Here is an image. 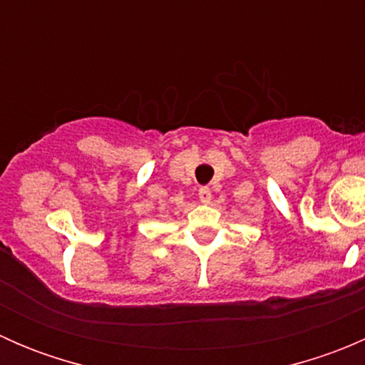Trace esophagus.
I'll return each instance as SVG.
<instances>
[{
  "mask_svg": "<svg viewBox=\"0 0 365 365\" xmlns=\"http://www.w3.org/2000/svg\"><path fill=\"white\" fill-rule=\"evenodd\" d=\"M197 196H200L201 203H210V201H212V190H210L208 187H201Z\"/></svg>",
  "mask_w": 365,
  "mask_h": 365,
  "instance_id": "1",
  "label": "esophagus"
}]
</instances>
